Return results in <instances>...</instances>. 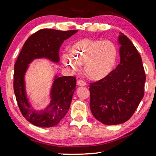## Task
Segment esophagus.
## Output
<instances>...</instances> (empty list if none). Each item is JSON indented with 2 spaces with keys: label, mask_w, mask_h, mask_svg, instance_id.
Here are the masks:
<instances>
[{
  "label": "esophagus",
  "mask_w": 156,
  "mask_h": 156,
  "mask_svg": "<svg viewBox=\"0 0 156 156\" xmlns=\"http://www.w3.org/2000/svg\"><path fill=\"white\" fill-rule=\"evenodd\" d=\"M87 84L86 82H84L83 80H78L77 81V85L78 86H85Z\"/></svg>",
  "instance_id": "34e87169"
}]
</instances>
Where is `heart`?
Wrapping results in <instances>:
<instances>
[{
  "mask_svg": "<svg viewBox=\"0 0 156 156\" xmlns=\"http://www.w3.org/2000/svg\"><path fill=\"white\" fill-rule=\"evenodd\" d=\"M118 56V47L112 41L85 38L76 41L69 54H63L62 60L73 71L83 65L84 72L89 78L100 80L113 72Z\"/></svg>",
  "mask_w": 156,
  "mask_h": 156,
  "instance_id": "obj_1",
  "label": "heart"
}]
</instances>
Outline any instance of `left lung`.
Masks as SVG:
<instances>
[{
	"label": "left lung",
	"mask_w": 156,
	"mask_h": 156,
	"mask_svg": "<svg viewBox=\"0 0 156 156\" xmlns=\"http://www.w3.org/2000/svg\"><path fill=\"white\" fill-rule=\"evenodd\" d=\"M120 63L105 78L90 83V109L96 119L113 125L127 121L144 96L146 76L140 55L120 32Z\"/></svg>",
	"instance_id": "1"
}]
</instances>
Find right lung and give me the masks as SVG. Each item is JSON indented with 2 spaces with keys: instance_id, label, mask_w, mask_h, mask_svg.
<instances>
[{
  "instance_id": "right-lung-1",
  "label": "right lung",
  "mask_w": 156,
  "mask_h": 156,
  "mask_svg": "<svg viewBox=\"0 0 156 156\" xmlns=\"http://www.w3.org/2000/svg\"><path fill=\"white\" fill-rule=\"evenodd\" d=\"M77 31L43 29L29 37L18 55L14 65V94L22 115L34 125L51 127L60 122L69 109L76 80L74 76H55L50 94L51 102L44 109L37 111L31 107L25 91L24 78L29 64L41 58L58 62L60 46Z\"/></svg>"
}]
</instances>
